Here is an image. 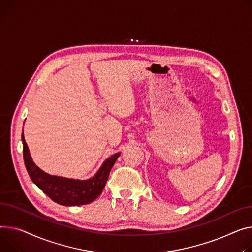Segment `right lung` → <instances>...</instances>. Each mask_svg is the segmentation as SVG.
<instances>
[{
	"mask_svg": "<svg viewBox=\"0 0 252 252\" xmlns=\"http://www.w3.org/2000/svg\"><path fill=\"white\" fill-rule=\"evenodd\" d=\"M22 143L24 163L31 180L55 203L66 207L87 205L96 199L102 192L112 166L121 155L116 153L107 158L93 177L78 180L49 175L42 171L31 159L23 132Z\"/></svg>",
	"mask_w": 252,
	"mask_h": 252,
	"instance_id": "right-lung-1",
	"label": "right lung"
}]
</instances>
